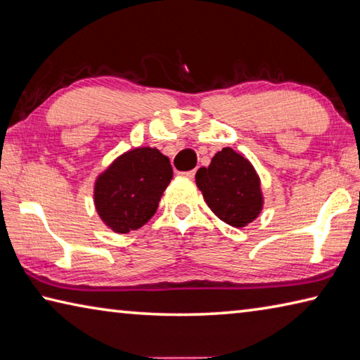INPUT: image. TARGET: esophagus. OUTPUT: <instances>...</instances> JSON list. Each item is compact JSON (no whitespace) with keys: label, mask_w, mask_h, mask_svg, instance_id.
Masks as SVG:
<instances>
[{"label":"esophagus","mask_w":360,"mask_h":360,"mask_svg":"<svg viewBox=\"0 0 360 360\" xmlns=\"http://www.w3.org/2000/svg\"><path fill=\"white\" fill-rule=\"evenodd\" d=\"M181 175L186 176V179H194V175H196V170H186V172H181Z\"/></svg>","instance_id":"1"}]
</instances>
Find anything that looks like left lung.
<instances>
[{"label":"left lung","mask_w":360,"mask_h":360,"mask_svg":"<svg viewBox=\"0 0 360 360\" xmlns=\"http://www.w3.org/2000/svg\"><path fill=\"white\" fill-rule=\"evenodd\" d=\"M196 184L212 212L234 228L253 221L262 209L259 179L253 166L229 147L218 151L209 167L198 170Z\"/></svg>","instance_id":"obj_1"}]
</instances>
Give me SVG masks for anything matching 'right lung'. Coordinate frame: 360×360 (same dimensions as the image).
<instances>
[{
	"label": "right lung",
	"mask_w": 360,
	"mask_h": 360,
	"mask_svg": "<svg viewBox=\"0 0 360 360\" xmlns=\"http://www.w3.org/2000/svg\"><path fill=\"white\" fill-rule=\"evenodd\" d=\"M172 175L169 158L156 148H136L122 155L94 186L99 217L120 234L139 229L155 215Z\"/></svg>",
	"instance_id": "1"
}]
</instances>
